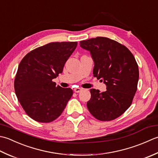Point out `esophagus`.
I'll use <instances>...</instances> for the list:
<instances>
[{"label": "esophagus", "instance_id": "esophagus-1", "mask_svg": "<svg viewBox=\"0 0 158 158\" xmlns=\"http://www.w3.org/2000/svg\"><path fill=\"white\" fill-rule=\"evenodd\" d=\"M82 90L83 89L82 88L77 87V88H75L74 89H73V91H74V92H76V93H80V92H81Z\"/></svg>", "mask_w": 158, "mask_h": 158}]
</instances>
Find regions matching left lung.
<instances>
[{"label":"left lung","mask_w":158,"mask_h":158,"mask_svg":"<svg viewBox=\"0 0 158 158\" xmlns=\"http://www.w3.org/2000/svg\"><path fill=\"white\" fill-rule=\"evenodd\" d=\"M80 46L91 54L93 76L106 85L104 92L90 89L89 111L99 121L113 120L127 110L136 92L139 71L136 59L123 45L107 37L83 40Z\"/></svg>","instance_id":"obj_1"}]
</instances>
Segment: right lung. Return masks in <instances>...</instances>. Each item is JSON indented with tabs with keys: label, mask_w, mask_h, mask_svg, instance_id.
<instances>
[{
	"label": "right lung",
	"mask_w": 158,
	"mask_h": 158,
	"mask_svg": "<svg viewBox=\"0 0 158 158\" xmlns=\"http://www.w3.org/2000/svg\"><path fill=\"white\" fill-rule=\"evenodd\" d=\"M77 41L52 42L31 51L19 64L14 89L24 110L33 120L49 123L62 113L72 98L70 88L52 82L63 72Z\"/></svg>",
	"instance_id": "right-lung-1"
}]
</instances>
